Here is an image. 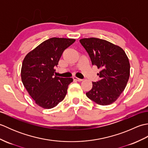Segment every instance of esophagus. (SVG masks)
I'll return each mask as SVG.
<instances>
[{"label":"esophagus","mask_w":148,"mask_h":148,"mask_svg":"<svg viewBox=\"0 0 148 148\" xmlns=\"http://www.w3.org/2000/svg\"><path fill=\"white\" fill-rule=\"evenodd\" d=\"M73 79L74 81H83L82 79H79V78H77L76 77H73Z\"/></svg>","instance_id":"obj_1"}]
</instances>
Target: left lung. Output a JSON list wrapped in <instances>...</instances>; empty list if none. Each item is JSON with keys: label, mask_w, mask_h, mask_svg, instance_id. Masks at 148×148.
I'll return each instance as SVG.
<instances>
[{"label": "left lung", "mask_w": 148, "mask_h": 148, "mask_svg": "<svg viewBox=\"0 0 148 148\" xmlns=\"http://www.w3.org/2000/svg\"><path fill=\"white\" fill-rule=\"evenodd\" d=\"M92 61V65L100 69L99 81L86 96L99 105L106 106L115 102L123 92L130 76L129 60L120 47L106 40L84 38L79 40Z\"/></svg>", "instance_id": "left-lung-1"}]
</instances>
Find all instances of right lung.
Here are the masks:
<instances>
[{
	"instance_id": "1",
	"label": "right lung",
	"mask_w": 148,
	"mask_h": 148,
	"mask_svg": "<svg viewBox=\"0 0 148 148\" xmlns=\"http://www.w3.org/2000/svg\"><path fill=\"white\" fill-rule=\"evenodd\" d=\"M74 39L50 38L37 46L25 57L22 64L21 81L37 105L51 109L64 99L71 77L54 75L63 52L75 42Z\"/></svg>"
}]
</instances>
